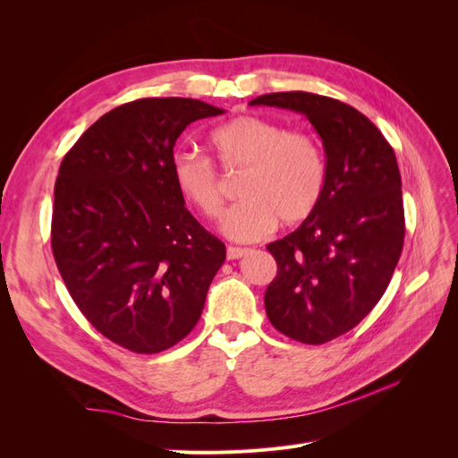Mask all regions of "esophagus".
<instances>
[{
  "label": "esophagus",
  "instance_id": "obj_1",
  "mask_svg": "<svg viewBox=\"0 0 458 458\" xmlns=\"http://www.w3.org/2000/svg\"><path fill=\"white\" fill-rule=\"evenodd\" d=\"M246 254V248H239V246H229L227 248V259H239Z\"/></svg>",
  "mask_w": 458,
  "mask_h": 458
}]
</instances>
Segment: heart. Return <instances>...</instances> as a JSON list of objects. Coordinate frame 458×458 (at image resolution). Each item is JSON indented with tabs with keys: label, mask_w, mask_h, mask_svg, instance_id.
I'll return each mask as SVG.
<instances>
[{
	"label": "heart",
	"mask_w": 458,
	"mask_h": 458,
	"mask_svg": "<svg viewBox=\"0 0 458 458\" xmlns=\"http://www.w3.org/2000/svg\"><path fill=\"white\" fill-rule=\"evenodd\" d=\"M210 145L225 174L242 172L239 195L224 219L233 241H259L276 227L306 219L323 197L327 160L310 133L286 131L273 120L242 114L210 133ZM174 185L191 206L208 217L224 214L225 187L214 164L199 152L179 150L172 158Z\"/></svg>",
	"instance_id": "obj_1"
}]
</instances>
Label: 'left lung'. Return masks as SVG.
I'll use <instances>...</instances> for the list:
<instances>
[{
	"mask_svg": "<svg viewBox=\"0 0 458 458\" xmlns=\"http://www.w3.org/2000/svg\"><path fill=\"white\" fill-rule=\"evenodd\" d=\"M250 105L294 110L323 140V197L296 231L267 244L276 276L263 301L271 325L284 336L325 344L372 311L403 250L395 152L365 114L325 95L267 93Z\"/></svg>",
	"mask_w": 458,
	"mask_h": 458,
	"instance_id": "1",
	"label": "left lung"
}]
</instances>
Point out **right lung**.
<instances>
[{
  "label": "right lung",
  "instance_id": "add662e5",
  "mask_svg": "<svg viewBox=\"0 0 458 458\" xmlns=\"http://www.w3.org/2000/svg\"><path fill=\"white\" fill-rule=\"evenodd\" d=\"M224 110L148 97L97 120L66 152L51 248L78 310L105 338L158 353L199 323L225 244L185 208L174 185L177 137Z\"/></svg>",
  "mask_w": 458,
  "mask_h": 458
}]
</instances>
